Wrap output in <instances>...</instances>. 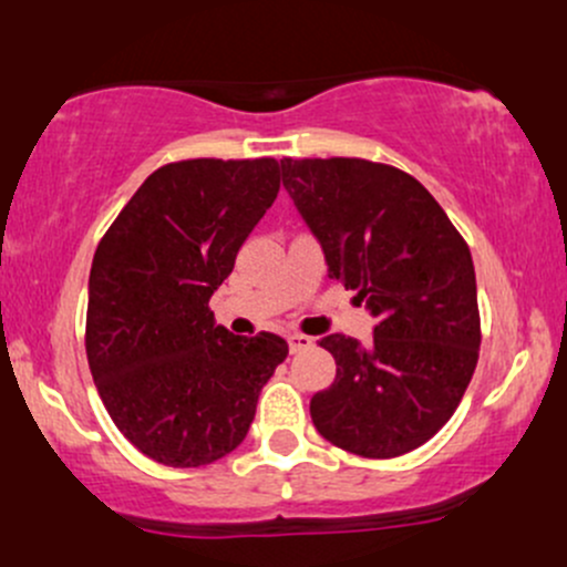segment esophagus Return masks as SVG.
Listing matches in <instances>:
<instances>
[{"instance_id":"esophagus-1","label":"esophagus","mask_w":567,"mask_h":567,"mask_svg":"<svg viewBox=\"0 0 567 567\" xmlns=\"http://www.w3.org/2000/svg\"><path fill=\"white\" fill-rule=\"evenodd\" d=\"M288 347H290V354H298V351L311 347V338L303 333H292V336H288Z\"/></svg>"}]
</instances>
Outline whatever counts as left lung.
Instances as JSON below:
<instances>
[{"mask_svg":"<svg viewBox=\"0 0 567 567\" xmlns=\"http://www.w3.org/2000/svg\"><path fill=\"white\" fill-rule=\"evenodd\" d=\"M282 184L320 239L328 277L375 317L373 341L320 338L336 381L311 396L324 440L394 458L451 421L480 357L470 245L413 175L357 157L282 159Z\"/></svg>","mask_w":567,"mask_h":567,"instance_id":"1","label":"left lung"}]
</instances>
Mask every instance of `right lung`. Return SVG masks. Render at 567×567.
<instances>
[{
  "label": "right lung",
  "mask_w": 567,
  "mask_h": 567,
  "mask_svg": "<svg viewBox=\"0 0 567 567\" xmlns=\"http://www.w3.org/2000/svg\"><path fill=\"white\" fill-rule=\"evenodd\" d=\"M279 165H162L97 243L84 328L90 373L116 429L157 464L188 470L231 453L288 357L279 336H231L207 306L277 199Z\"/></svg>",
  "instance_id": "1"
}]
</instances>
